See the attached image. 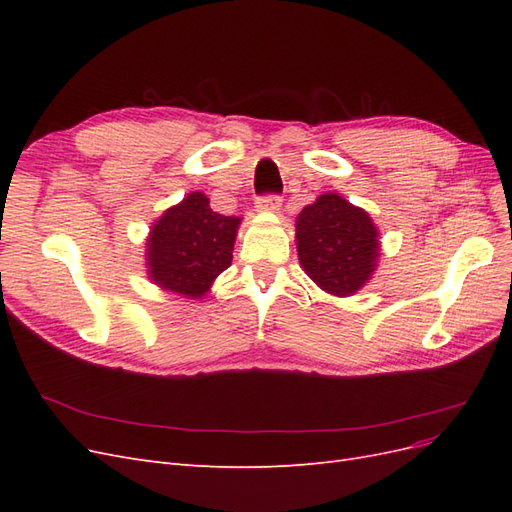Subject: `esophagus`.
<instances>
[{
	"instance_id": "1",
	"label": "esophagus",
	"mask_w": 512,
	"mask_h": 512,
	"mask_svg": "<svg viewBox=\"0 0 512 512\" xmlns=\"http://www.w3.org/2000/svg\"><path fill=\"white\" fill-rule=\"evenodd\" d=\"M280 207H282V200H280V196H277V194H267V196H260L256 200V209L258 211L275 213V211H280Z\"/></svg>"
}]
</instances>
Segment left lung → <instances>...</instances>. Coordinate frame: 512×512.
<instances>
[{
  "instance_id": "8db88e82",
  "label": "left lung",
  "mask_w": 512,
  "mask_h": 512,
  "mask_svg": "<svg viewBox=\"0 0 512 512\" xmlns=\"http://www.w3.org/2000/svg\"><path fill=\"white\" fill-rule=\"evenodd\" d=\"M380 232L361 207L327 192L297 218V252L303 271L318 288L350 297L376 271Z\"/></svg>"
}]
</instances>
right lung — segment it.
<instances>
[{
    "label": "right lung",
    "mask_w": 512,
    "mask_h": 512,
    "mask_svg": "<svg viewBox=\"0 0 512 512\" xmlns=\"http://www.w3.org/2000/svg\"><path fill=\"white\" fill-rule=\"evenodd\" d=\"M241 218L213 211L192 192L164 211L147 239V275L162 290L200 299L232 262Z\"/></svg>",
    "instance_id": "1"
}]
</instances>
